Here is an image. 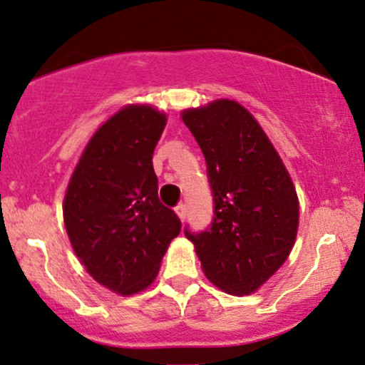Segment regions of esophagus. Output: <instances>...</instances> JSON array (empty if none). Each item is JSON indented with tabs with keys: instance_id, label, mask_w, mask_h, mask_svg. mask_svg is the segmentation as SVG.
Segmentation results:
<instances>
[{
	"instance_id": "1",
	"label": "esophagus",
	"mask_w": 365,
	"mask_h": 365,
	"mask_svg": "<svg viewBox=\"0 0 365 365\" xmlns=\"http://www.w3.org/2000/svg\"><path fill=\"white\" fill-rule=\"evenodd\" d=\"M175 212H177V216L180 217V221H185V217H187L185 204H178L177 207H175Z\"/></svg>"
}]
</instances>
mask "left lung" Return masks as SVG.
I'll return each instance as SVG.
<instances>
[{"mask_svg":"<svg viewBox=\"0 0 365 365\" xmlns=\"http://www.w3.org/2000/svg\"><path fill=\"white\" fill-rule=\"evenodd\" d=\"M205 156L214 194L209 231L185 236L202 272L231 296L257 292L287 260L299 199L282 158L258 120L230 98L182 110Z\"/></svg>","mask_w":365,"mask_h":365,"instance_id":"left-lung-1","label":"left lung"}]
</instances>
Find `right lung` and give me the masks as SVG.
<instances>
[{"instance_id": "right-lung-1", "label": "right lung", "mask_w": 365, "mask_h": 365, "mask_svg": "<svg viewBox=\"0 0 365 365\" xmlns=\"http://www.w3.org/2000/svg\"><path fill=\"white\" fill-rule=\"evenodd\" d=\"M168 115L129 103L107 118L83 149L63 202L78 260L96 282L133 296L155 282L182 222L158 199L153 153Z\"/></svg>"}]
</instances>
